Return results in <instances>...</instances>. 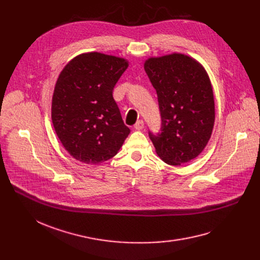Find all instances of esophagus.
Returning a JSON list of instances; mask_svg holds the SVG:
<instances>
[{
	"mask_svg": "<svg viewBox=\"0 0 260 260\" xmlns=\"http://www.w3.org/2000/svg\"><path fill=\"white\" fill-rule=\"evenodd\" d=\"M137 131H141L144 128V122L142 120H139L137 123H136L135 126H134Z\"/></svg>",
	"mask_w": 260,
	"mask_h": 260,
	"instance_id": "obj_1",
	"label": "esophagus"
}]
</instances>
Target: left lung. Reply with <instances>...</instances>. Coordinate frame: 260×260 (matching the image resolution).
Returning a JSON list of instances; mask_svg holds the SVG:
<instances>
[{"label":"left lung","instance_id":"1","mask_svg":"<svg viewBox=\"0 0 260 260\" xmlns=\"http://www.w3.org/2000/svg\"><path fill=\"white\" fill-rule=\"evenodd\" d=\"M144 70L157 91L161 134L149 133L157 155L180 166L206 148L214 127L215 101L210 77L200 62L180 52L149 57Z\"/></svg>","mask_w":260,"mask_h":260}]
</instances>
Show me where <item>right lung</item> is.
Masks as SVG:
<instances>
[{
  "mask_svg": "<svg viewBox=\"0 0 260 260\" xmlns=\"http://www.w3.org/2000/svg\"><path fill=\"white\" fill-rule=\"evenodd\" d=\"M127 67L124 58L91 51L72 59L60 73L51 120L62 145L76 160L98 165L111 159L129 135L113 97Z\"/></svg>",
  "mask_w": 260,
  "mask_h": 260,
  "instance_id": "right-lung-1",
  "label": "right lung"
}]
</instances>
